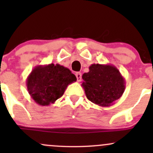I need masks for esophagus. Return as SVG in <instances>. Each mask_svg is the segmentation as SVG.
<instances>
[{"label":"esophagus","instance_id":"obj_1","mask_svg":"<svg viewBox=\"0 0 153 153\" xmlns=\"http://www.w3.org/2000/svg\"><path fill=\"white\" fill-rule=\"evenodd\" d=\"M75 76H76L77 80H78V82H80V80H81V78H82V75H81V73H79V72H78V73H75Z\"/></svg>","mask_w":153,"mask_h":153}]
</instances>
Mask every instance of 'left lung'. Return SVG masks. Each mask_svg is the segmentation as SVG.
<instances>
[{
    "label": "left lung",
    "mask_w": 153,
    "mask_h": 153,
    "mask_svg": "<svg viewBox=\"0 0 153 153\" xmlns=\"http://www.w3.org/2000/svg\"><path fill=\"white\" fill-rule=\"evenodd\" d=\"M82 78L87 99L100 106H111L125 90V80L112 65L92 64Z\"/></svg>",
    "instance_id": "1"
}]
</instances>
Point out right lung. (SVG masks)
Listing matches in <instances>:
<instances>
[{
    "mask_svg": "<svg viewBox=\"0 0 153 153\" xmlns=\"http://www.w3.org/2000/svg\"><path fill=\"white\" fill-rule=\"evenodd\" d=\"M77 80L68 68L51 63L36 66L26 79L31 99L40 106H50L64 94L69 84Z\"/></svg>",
    "mask_w": 153,
    "mask_h": 153,
    "instance_id": "obj_1",
    "label": "right lung"
}]
</instances>
